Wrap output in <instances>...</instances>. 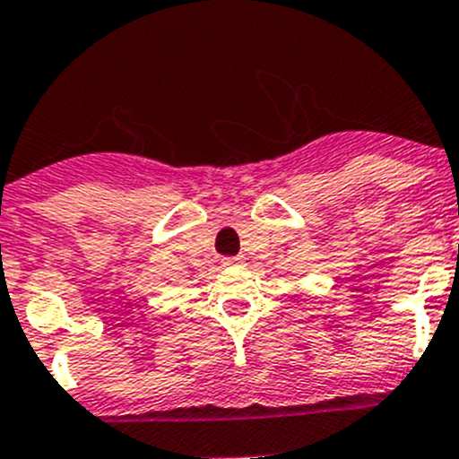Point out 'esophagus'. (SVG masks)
<instances>
[{
	"instance_id": "obj_1",
	"label": "esophagus",
	"mask_w": 459,
	"mask_h": 459,
	"mask_svg": "<svg viewBox=\"0 0 459 459\" xmlns=\"http://www.w3.org/2000/svg\"><path fill=\"white\" fill-rule=\"evenodd\" d=\"M244 257L242 255H233V257H224V264L226 266H233V264H242Z\"/></svg>"
}]
</instances>
